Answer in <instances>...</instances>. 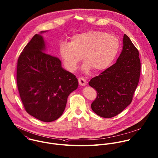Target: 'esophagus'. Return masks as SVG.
<instances>
[{
  "label": "esophagus",
  "instance_id": "1",
  "mask_svg": "<svg viewBox=\"0 0 158 158\" xmlns=\"http://www.w3.org/2000/svg\"><path fill=\"white\" fill-rule=\"evenodd\" d=\"M78 81H79V83L82 86H85V84H86V81L85 79L82 77H80L78 78Z\"/></svg>",
  "mask_w": 158,
  "mask_h": 158
}]
</instances>
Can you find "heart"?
Here are the masks:
<instances>
[{
  "instance_id": "1",
  "label": "heart",
  "mask_w": 158,
  "mask_h": 158,
  "mask_svg": "<svg viewBox=\"0 0 158 158\" xmlns=\"http://www.w3.org/2000/svg\"><path fill=\"white\" fill-rule=\"evenodd\" d=\"M118 39L114 35L98 31H89L76 34L71 42L60 44V55L66 68L70 71L77 68L82 59L85 61L82 69H94L99 72L106 69L115 57L119 49Z\"/></svg>"
}]
</instances>
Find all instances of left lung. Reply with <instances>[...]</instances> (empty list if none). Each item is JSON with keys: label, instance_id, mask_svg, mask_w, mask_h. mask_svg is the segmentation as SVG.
<instances>
[{"label": "left lung", "instance_id": "obj_1", "mask_svg": "<svg viewBox=\"0 0 158 158\" xmlns=\"http://www.w3.org/2000/svg\"><path fill=\"white\" fill-rule=\"evenodd\" d=\"M139 56L138 50L125 34L122 51L117 62L89 82L97 92L91 107L98 115L112 118L131 103L140 74Z\"/></svg>", "mask_w": 158, "mask_h": 158}]
</instances>
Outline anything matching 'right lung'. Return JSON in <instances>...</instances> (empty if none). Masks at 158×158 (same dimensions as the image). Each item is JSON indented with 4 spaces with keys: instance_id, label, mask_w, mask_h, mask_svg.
<instances>
[{
    "instance_id": "add662e5",
    "label": "right lung",
    "mask_w": 158,
    "mask_h": 158,
    "mask_svg": "<svg viewBox=\"0 0 158 158\" xmlns=\"http://www.w3.org/2000/svg\"><path fill=\"white\" fill-rule=\"evenodd\" d=\"M36 34L21 53L16 80L26 112L36 119L51 122L58 119L65 109L69 95L78 87V81L62 67L57 57L45 53L41 33Z\"/></svg>"
}]
</instances>
